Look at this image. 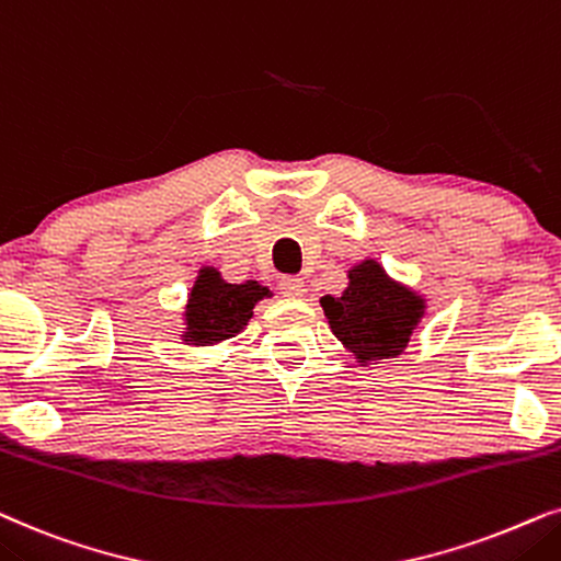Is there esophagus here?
<instances>
[{"label": "esophagus", "mask_w": 561, "mask_h": 561, "mask_svg": "<svg viewBox=\"0 0 561 561\" xmlns=\"http://www.w3.org/2000/svg\"><path fill=\"white\" fill-rule=\"evenodd\" d=\"M279 289L285 297H302L305 293H308V287H305V282L300 279V276H282Z\"/></svg>", "instance_id": "esophagus-1"}]
</instances>
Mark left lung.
I'll use <instances>...</instances> for the list:
<instances>
[{"mask_svg":"<svg viewBox=\"0 0 561 561\" xmlns=\"http://www.w3.org/2000/svg\"><path fill=\"white\" fill-rule=\"evenodd\" d=\"M320 305L335 339L362 364L398 356L425 310L423 297L392 282L375 259L351 268L343 295Z\"/></svg>","mask_w":561,"mask_h":561,"instance_id":"obj_1","label":"left lung"}]
</instances>
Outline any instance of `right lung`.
I'll return each instance as SVG.
<instances>
[{
    "label": "right lung",
    "instance_id": "1",
    "mask_svg": "<svg viewBox=\"0 0 561 561\" xmlns=\"http://www.w3.org/2000/svg\"><path fill=\"white\" fill-rule=\"evenodd\" d=\"M261 297H268V289L259 282L249 279L243 285H230L218 268H199L184 310L186 331L182 339L192 346H210V343L233 339L243 331V325H249L253 305Z\"/></svg>",
    "mask_w": 561,
    "mask_h": 561
}]
</instances>
